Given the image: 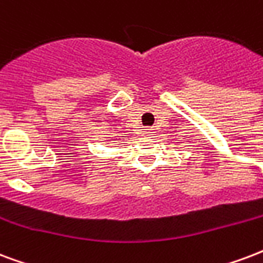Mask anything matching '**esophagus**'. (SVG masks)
I'll list each match as a JSON object with an SVG mask.
<instances>
[{
    "label": "esophagus",
    "mask_w": 263,
    "mask_h": 263,
    "mask_svg": "<svg viewBox=\"0 0 263 263\" xmlns=\"http://www.w3.org/2000/svg\"><path fill=\"white\" fill-rule=\"evenodd\" d=\"M153 133V129L151 127H144L143 129V134H151Z\"/></svg>",
    "instance_id": "obj_1"
}]
</instances>
